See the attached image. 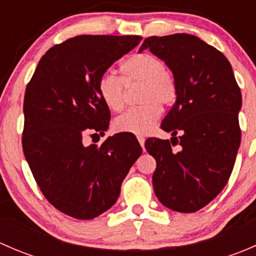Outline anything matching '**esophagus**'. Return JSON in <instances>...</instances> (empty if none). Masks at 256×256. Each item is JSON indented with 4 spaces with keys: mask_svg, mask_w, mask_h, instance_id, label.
<instances>
[{
    "mask_svg": "<svg viewBox=\"0 0 256 256\" xmlns=\"http://www.w3.org/2000/svg\"><path fill=\"white\" fill-rule=\"evenodd\" d=\"M138 142H140V144L142 146V148H144V136H138Z\"/></svg>",
    "mask_w": 256,
    "mask_h": 256,
    "instance_id": "34e87169",
    "label": "esophagus"
}]
</instances>
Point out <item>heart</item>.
I'll return each mask as SVG.
<instances>
[{
	"label": "heart",
	"instance_id": "heart-1",
	"mask_svg": "<svg viewBox=\"0 0 256 256\" xmlns=\"http://www.w3.org/2000/svg\"><path fill=\"white\" fill-rule=\"evenodd\" d=\"M126 84L142 82L140 94L141 106L134 108L114 121L116 132L147 135L161 116V108L171 105L176 100L177 86L172 74L164 68L160 58L150 53L131 56L121 66ZM98 92L104 104L112 112L124 108V82L112 72L102 76Z\"/></svg>",
	"mask_w": 256,
	"mask_h": 256
}]
</instances>
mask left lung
Segmentation results:
<instances>
[{
    "mask_svg": "<svg viewBox=\"0 0 256 256\" xmlns=\"http://www.w3.org/2000/svg\"><path fill=\"white\" fill-rule=\"evenodd\" d=\"M144 49L164 62L177 86L176 102L161 124L171 141L144 142L157 164L154 193L164 207L193 213L222 192L233 171L242 136V92L226 56L196 36H154L138 52ZM177 143L181 148L172 152Z\"/></svg>",
    "mask_w": 256,
    "mask_h": 256,
    "instance_id": "8db88e82",
    "label": "left lung"
}]
</instances>
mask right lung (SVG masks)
I'll use <instances>...</instances> for the list:
<instances>
[{
	"label": "right lung",
	"instance_id": "right-lung-1",
	"mask_svg": "<svg viewBox=\"0 0 256 256\" xmlns=\"http://www.w3.org/2000/svg\"><path fill=\"white\" fill-rule=\"evenodd\" d=\"M141 40L76 36L47 50L26 88L24 157L48 202L73 218L92 219L112 208L142 154L132 136L114 135L102 146L82 142L109 128L100 78Z\"/></svg>",
	"mask_w": 256,
	"mask_h": 256
}]
</instances>
